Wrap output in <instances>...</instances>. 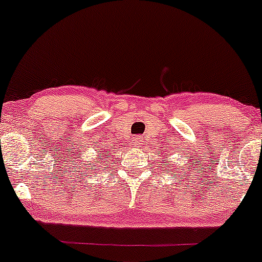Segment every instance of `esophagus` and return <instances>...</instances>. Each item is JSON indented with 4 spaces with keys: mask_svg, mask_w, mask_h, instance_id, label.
I'll list each match as a JSON object with an SVG mask.
<instances>
[{
    "mask_svg": "<svg viewBox=\"0 0 262 262\" xmlns=\"http://www.w3.org/2000/svg\"><path fill=\"white\" fill-rule=\"evenodd\" d=\"M141 137H133V138H132V142H130V144L132 146H136V147H139V144H141Z\"/></svg>",
    "mask_w": 262,
    "mask_h": 262,
    "instance_id": "obj_1",
    "label": "esophagus"
}]
</instances>
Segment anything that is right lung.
<instances>
[{
	"label": "right lung",
	"mask_w": 262,
	"mask_h": 262,
	"mask_svg": "<svg viewBox=\"0 0 262 262\" xmlns=\"http://www.w3.org/2000/svg\"><path fill=\"white\" fill-rule=\"evenodd\" d=\"M99 152H100V150H99ZM101 157H104V158H109V157H110V155H109V153H105V155H101ZM106 161H107V160H106ZM94 162H101V161L97 160V158H96V161H94Z\"/></svg>",
	"instance_id": "obj_1"
}]
</instances>
